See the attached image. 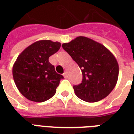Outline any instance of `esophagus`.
Returning <instances> with one entry per match:
<instances>
[{"label":"esophagus","instance_id":"34e87169","mask_svg":"<svg viewBox=\"0 0 134 134\" xmlns=\"http://www.w3.org/2000/svg\"><path fill=\"white\" fill-rule=\"evenodd\" d=\"M63 76H64L65 78H67V72H66V71H65V72H64V74H63Z\"/></svg>","mask_w":134,"mask_h":134}]
</instances>
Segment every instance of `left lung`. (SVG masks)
Here are the masks:
<instances>
[{
	"label": "left lung",
	"mask_w": 134,
	"mask_h": 134,
	"mask_svg": "<svg viewBox=\"0 0 134 134\" xmlns=\"http://www.w3.org/2000/svg\"><path fill=\"white\" fill-rule=\"evenodd\" d=\"M62 46L81 69L82 83L73 86L76 95L87 102L106 97L118 79V63L112 53L102 44L83 36Z\"/></svg>",
	"instance_id": "1"
}]
</instances>
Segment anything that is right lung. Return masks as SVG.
Returning <instances> with one entry per match:
<instances>
[{
	"instance_id": "add662e5",
	"label": "right lung",
	"mask_w": 134,
	"mask_h": 134,
	"mask_svg": "<svg viewBox=\"0 0 134 134\" xmlns=\"http://www.w3.org/2000/svg\"><path fill=\"white\" fill-rule=\"evenodd\" d=\"M61 44L51 40L35 42L25 48L12 67V75L18 90L28 99L43 102L56 92L61 74L48 62V58L60 49Z\"/></svg>"
}]
</instances>
